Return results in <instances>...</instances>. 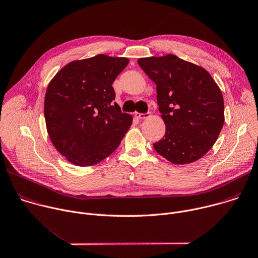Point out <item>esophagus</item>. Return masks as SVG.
I'll return each mask as SVG.
<instances>
[{
    "mask_svg": "<svg viewBox=\"0 0 258 258\" xmlns=\"http://www.w3.org/2000/svg\"><path fill=\"white\" fill-rule=\"evenodd\" d=\"M135 116L137 117V118H140V119H145V118H148L149 116H150V113L148 112V113H135Z\"/></svg>",
    "mask_w": 258,
    "mask_h": 258,
    "instance_id": "obj_1",
    "label": "esophagus"
}]
</instances>
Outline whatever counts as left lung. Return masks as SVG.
Here are the masks:
<instances>
[{"label": "left lung", "mask_w": 258, "mask_h": 258, "mask_svg": "<svg viewBox=\"0 0 258 258\" xmlns=\"http://www.w3.org/2000/svg\"><path fill=\"white\" fill-rule=\"evenodd\" d=\"M139 66L157 85L159 111L166 125L155 151L173 164L206 155L224 124V100L209 72L174 54L142 57Z\"/></svg>", "instance_id": "1"}]
</instances>
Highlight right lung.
<instances>
[{"mask_svg": "<svg viewBox=\"0 0 258 258\" xmlns=\"http://www.w3.org/2000/svg\"><path fill=\"white\" fill-rule=\"evenodd\" d=\"M126 57L98 54L64 66L47 86L44 117L55 149L77 166L95 165L119 146L133 117L113 102Z\"/></svg>", "mask_w": 258, "mask_h": 258, "instance_id": "1", "label": "right lung"}]
</instances>
